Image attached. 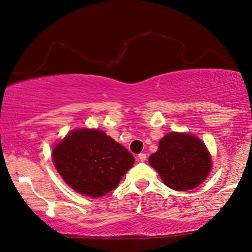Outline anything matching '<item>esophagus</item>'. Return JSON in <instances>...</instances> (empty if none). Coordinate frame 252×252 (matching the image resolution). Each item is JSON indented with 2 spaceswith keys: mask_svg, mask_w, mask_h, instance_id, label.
I'll use <instances>...</instances> for the list:
<instances>
[{
  "mask_svg": "<svg viewBox=\"0 0 252 252\" xmlns=\"http://www.w3.org/2000/svg\"><path fill=\"white\" fill-rule=\"evenodd\" d=\"M138 158H139L141 162H145V161H146L147 157H146V154H145V153H140L139 155H138Z\"/></svg>",
  "mask_w": 252,
  "mask_h": 252,
  "instance_id": "esophagus-1",
  "label": "esophagus"
}]
</instances>
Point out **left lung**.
<instances>
[{
    "mask_svg": "<svg viewBox=\"0 0 252 252\" xmlns=\"http://www.w3.org/2000/svg\"><path fill=\"white\" fill-rule=\"evenodd\" d=\"M148 161L166 186L180 192L195 189L211 170L210 154L204 144L189 133L166 134Z\"/></svg>",
    "mask_w": 252,
    "mask_h": 252,
    "instance_id": "left-lung-1",
    "label": "left lung"
}]
</instances>
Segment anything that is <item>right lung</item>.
<instances>
[{"instance_id": "1", "label": "right lung", "mask_w": 252, "mask_h": 252, "mask_svg": "<svg viewBox=\"0 0 252 252\" xmlns=\"http://www.w3.org/2000/svg\"><path fill=\"white\" fill-rule=\"evenodd\" d=\"M63 179L83 195L99 197L115 189L133 165L132 154L105 132L75 130L52 152Z\"/></svg>"}]
</instances>
